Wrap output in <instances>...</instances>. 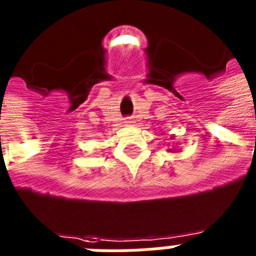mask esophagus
<instances>
[{
  "mask_svg": "<svg viewBox=\"0 0 256 256\" xmlns=\"http://www.w3.org/2000/svg\"><path fill=\"white\" fill-rule=\"evenodd\" d=\"M124 122H126L128 126H134V124H136V120H134L132 116H128V118H126V120H124Z\"/></svg>",
  "mask_w": 256,
  "mask_h": 256,
  "instance_id": "esophagus-1",
  "label": "esophagus"
}]
</instances>
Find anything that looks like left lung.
<instances>
[{
    "mask_svg": "<svg viewBox=\"0 0 256 256\" xmlns=\"http://www.w3.org/2000/svg\"><path fill=\"white\" fill-rule=\"evenodd\" d=\"M175 136H170V140H174ZM168 152H180V148H168Z\"/></svg>",
    "mask_w": 256,
    "mask_h": 256,
    "instance_id": "obj_1",
    "label": "left lung"
}]
</instances>
